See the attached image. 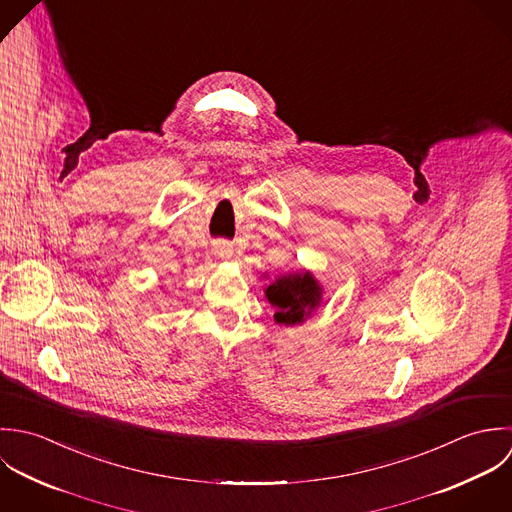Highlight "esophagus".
<instances>
[{
  "label": "esophagus",
  "instance_id": "esophagus-1",
  "mask_svg": "<svg viewBox=\"0 0 512 512\" xmlns=\"http://www.w3.org/2000/svg\"><path fill=\"white\" fill-rule=\"evenodd\" d=\"M231 253H233L231 243H227V241H223V239H219V241L213 243V255H215L217 259H229Z\"/></svg>",
  "mask_w": 512,
  "mask_h": 512
}]
</instances>
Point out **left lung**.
Listing matches in <instances>:
<instances>
[{
	"instance_id": "8db88e82",
	"label": "left lung",
	"mask_w": 512,
	"mask_h": 512,
	"mask_svg": "<svg viewBox=\"0 0 512 512\" xmlns=\"http://www.w3.org/2000/svg\"><path fill=\"white\" fill-rule=\"evenodd\" d=\"M322 295V285L307 269L279 275L265 289L267 301L277 308L275 322L283 326L303 324L320 307Z\"/></svg>"
}]
</instances>
